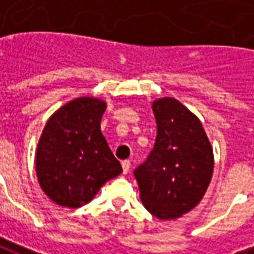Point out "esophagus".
I'll return each mask as SVG.
<instances>
[{"label":"esophagus","mask_w":254,"mask_h":254,"mask_svg":"<svg viewBox=\"0 0 254 254\" xmlns=\"http://www.w3.org/2000/svg\"><path fill=\"white\" fill-rule=\"evenodd\" d=\"M122 168H123V173H128L129 168H131V162L129 161H123L122 162Z\"/></svg>","instance_id":"34e87169"}]
</instances>
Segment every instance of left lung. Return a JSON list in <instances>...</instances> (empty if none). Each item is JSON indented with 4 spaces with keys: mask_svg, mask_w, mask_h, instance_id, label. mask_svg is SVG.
<instances>
[{
    "mask_svg": "<svg viewBox=\"0 0 254 254\" xmlns=\"http://www.w3.org/2000/svg\"><path fill=\"white\" fill-rule=\"evenodd\" d=\"M151 108L157 123L154 149L134 175L146 210L172 221L203 199L212 177L214 151L199 118L179 100L157 99Z\"/></svg>",
    "mask_w": 254,
    "mask_h": 254,
    "instance_id": "left-lung-1",
    "label": "left lung"
}]
</instances>
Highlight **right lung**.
I'll list each match as a JSON object with an SVG mask.
<instances>
[{"mask_svg": "<svg viewBox=\"0 0 254 254\" xmlns=\"http://www.w3.org/2000/svg\"><path fill=\"white\" fill-rule=\"evenodd\" d=\"M104 100L84 96L57 109L39 138L35 169L39 186L62 207L88 204L123 170L100 129Z\"/></svg>", "mask_w": 254, "mask_h": 254, "instance_id": "1", "label": "right lung"}]
</instances>
